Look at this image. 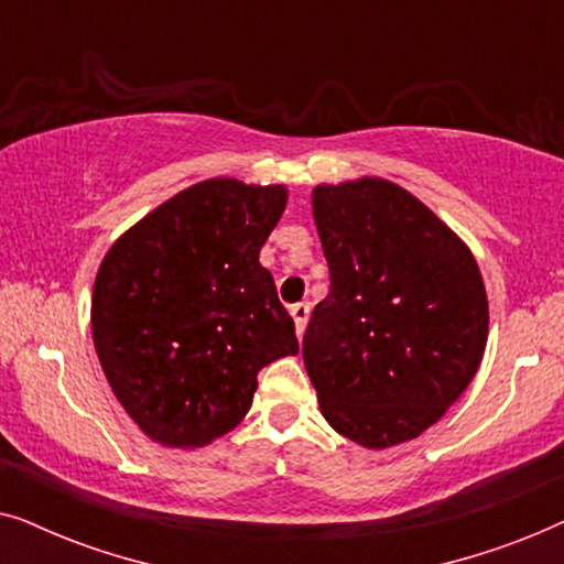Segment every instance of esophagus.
<instances>
[{"label":"esophagus","mask_w":564,"mask_h":564,"mask_svg":"<svg viewBox=\"0 0 564 564\" xmlns=\"http://www.w3.org/2000/svg\"><path fill=\"white\" fill-rule=\"evenodd\" d=\"M290 315H292V321H295V334H297V338H303L305 326H307V318H311V305H307V303L292 305V307H290Z\"/></svg>","instance_id":"obj_1"}]
</instances>
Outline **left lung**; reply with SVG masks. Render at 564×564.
<instances>
[{
	"mask_svg": "<svg viewBox=\"0 0 564 564\" xmlns=\"http://www.w3.org/2000/svg\"><path fill=\"white\" fill-rule=\"evenodd\" d=\"M330 290L303 359L323 419L367 449L411 442L467 390L488 341V295L467 243L380 176L313 189Z\"/></svg>",
	"mask_w": 564,
	"mask_h": 564,
	"instance_id": "left-lung-1",
	"label": "left lung"
}]
</instances>
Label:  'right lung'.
<instances>
[{
	"mask_svg": "<svg viewBox=\"0 0 564 564\" xmlns=\"http://www.w3.org/2000/svg\"><path fill=\"white\" fill-rule=\"evenodd\" d=\"M288 205L282 184L215 176L166 199L105 253L91 338L141 431L174 449L228 434L261 367L297 354L295 323L259 251Z\"/></svg>",
	"mask_w": 564,
	"mask_h": 564,
	"instance_id": "right-lung-1",
	"label": "right lung"
}]
</instances>
